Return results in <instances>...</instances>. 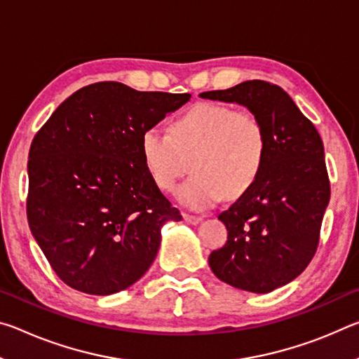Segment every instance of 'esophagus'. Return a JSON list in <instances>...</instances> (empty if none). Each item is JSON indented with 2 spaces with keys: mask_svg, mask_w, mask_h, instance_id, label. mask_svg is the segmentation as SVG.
I'll use <instances>...</instances> for the list:
<instances>
[{
  "mask_svg": "<svg viewBox=\"0 0 359 359\" xmlns=\"http://www.w3.org/2000/svg\"><path fill=\"white\" fill-rule=\"evenodd\" d=\"M184 220L190 224H198L201 222V217H196V215H190V214H184Z\"/></svg>",
  "mask_w": 359,
  "mask_h": 359,
  "instance_id": "1",
  "label": "esophagus"
}]
</instances>
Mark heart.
Listing matches in <instances>:
<instances>
[{"mask_svg": "<svg viewBox=\"0 0 359 359\" xmlns=\"http://www.w3.org/2000/svg\"><path fill=\"white\" fill-rule=\"evenodd\" d=\"M144 166L155 184L190 209H208L224 198L238 199L257 184L267 156V133L257 114L217 102H199L174 121L171 135L150 126L141 136Z\"/></svg>", "mask_w": 359, "mask_h": 359, "instance_id": "1", "label": "heart"}]
</instances>
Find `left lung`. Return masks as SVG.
Returning <instances> with one entry per match:
<instances>
[{
    "instance_id": "left-lung-1",
    "label": "left lung",
    "mask_w": 359,
    "mask_h": 359,
    "mask_svg": "<svg viewBox=\"0 0 359 359\" xmlns=\"http://www.w3.org/2000/svg\"><path fill=\"white\" fill-rule=\"evenodd\" d=\"M199 96L245 106L266 128L263 172L218 215L228 241L210 253L209 264L231 287L269 293L294 280L317 252L331 196L323 142L312 121L276 83L247 81Z\"/></svg>"
}]
</instances>
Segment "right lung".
Returning a JSON list of instances; mask_svg holds the SVG:
<instances>
[{
  "instance_id": "obj_1",
  "label": "right lung",
  "mask_w": 359,
  "mask_h": 359,
  "mask_svg": "<svg viewBox=\"0 0 359 359\" xmlns=\"http://www.w3.org/2000/svg\"><path fill=\"white\" fill-rule=\"evenodd\" d=\"M190 93L87 85L65 100L29 147L27 217L52 269L71 288L106 296L131 287L158 253L177 208L150 177L142 133Z\"/></svg>"
}]
</instances>
